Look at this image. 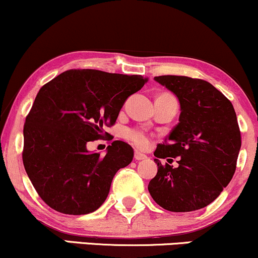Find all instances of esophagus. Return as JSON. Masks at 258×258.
<instances>
[{
	"mask_svg": "<svg viewBox=\"0 0 258 258\" xmlns=\"http://www.w3.org/2000/svg\"><path fill=\"white\" fill-rule=\"evenodd\" d=\"M148 158V156L146 155V154L138 152V150H136L135 152V159L138 160V161H141V160H146Z\"/></svg>",
	"mask_w": 258,
	"mask_h": 258,
	"instance_id": "1",
	"label": "esophagus"
}]
</instances>
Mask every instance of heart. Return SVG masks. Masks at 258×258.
<instances>
[{"label":"heart","mask_w":258,"mask_h":258,"mask_svg":"<svg viewBox=\"0 0 258 258\" xmlns=\"http://www.w3.org/2000/svg\"><path fill=\"white\" fill-rule=\"evenodd\" d=\"M127 137L139 148H146L149 144V137L146 132L141 131V130H132L127 133Z\"/></svg>","instance_id":"b5f03b06"}]
</instances>
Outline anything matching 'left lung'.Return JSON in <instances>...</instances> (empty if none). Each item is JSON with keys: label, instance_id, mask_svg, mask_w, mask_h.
<instances>
[{"label": "left lung", "instance_id": "8db88e82", "mask_svg": "<svg viewBox=\"0 0 258 258\" xmlns=\"http://www.w3.org/2000/svg\"><path fill=\"white\" fill-rule=\"evenodd\" d=\"M154 80L178 98L180 115L165 143L154 152L158 173L148 190L167 211L200 210L217 199L235 172L241 147L235 110L204 80L174 75ZM170 156H179L178 167L161 165L158 159Z\"/></svg>", "mask_w": 258, "mask_h": 258}]
</instances>
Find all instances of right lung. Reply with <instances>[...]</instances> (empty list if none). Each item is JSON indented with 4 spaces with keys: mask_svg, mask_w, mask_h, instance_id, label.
Here are the masks:
<instances>
[{
    "mask_svg": "<svg viewBox=\"0 0 258 258\" xmlns=\"http://www.w3.org/2000/svg\"><path fill=\"white\" fill-rule=\"evenodd\" d=\"M147 82L141 75L81 69L61 73L38 91L24 125L23 162L44 203L67 215L102 206L115 173L131 164L133 149L114 141L104 156L88 142L104 138L123 103Z\"/></svg>",
    "mask_w": 258,
    "mask_h": 258,
    "instance_id": "1",
    "label": "right lung"
}]
</instances>
